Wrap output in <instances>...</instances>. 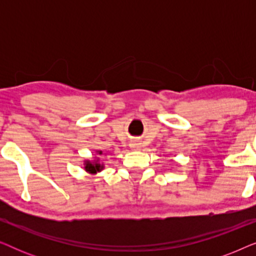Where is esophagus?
Wrapping results in <instances>:
<instances>
[{
    "label": "esophagus",
    "mask_w": 256,
    "mask_h": 256,
    "mask_svg": "<svg viewBox=\"0 0 256 256\" xmlns=\"http://www.w3.org/2000/svg\"><path fill=\"white\" fill-rule=\"evenodd\" d=\"M132 148H134V149H138L140 148V146L138 144V143H134V144H132Z\"/></svg>",
    "instance_id": "esophagus-1"
}]
</instances>
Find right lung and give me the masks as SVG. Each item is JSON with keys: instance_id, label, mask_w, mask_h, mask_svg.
I'll return each mask as SVG.
<instances>
[{"instance_id": "1", "label": "right lung", "mask_w": 256, "mask_h": 256, "mask_svg": "<svg viewBox=\"0 0 256 256\" xmlns=\"http://www.w3.org/2000/svg\"><path fill=\"white\" fill-rule=\"evenodd\" d=\"M99 154H102V152H99ZM102 168H104V166H101V164L98 163V160L96 163H90V162H88V160H87L86 166H85L86 171H88V172H90V174L99 172V171L102 170Z\"/></svg>"}]
</instances>
